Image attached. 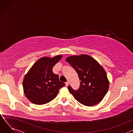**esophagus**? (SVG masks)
Segmentation results:
<instances>
[{
    "mask_svg": "<svg viewBox=\"0 0 133 133\" xmlns=\"http://www.w3.org/2000/svg\"><path fill=\"white\" fill-rule=\"evenodd\" d=\"M65 84H66V86H68V85H69V82H68V81L66 82L65 83Z\"/></svg>",
    "mask_w": 133,
    "mask_h": 133,
    "instance_id": "obj_1",
    "label": "esophagus"
}]
</instances>
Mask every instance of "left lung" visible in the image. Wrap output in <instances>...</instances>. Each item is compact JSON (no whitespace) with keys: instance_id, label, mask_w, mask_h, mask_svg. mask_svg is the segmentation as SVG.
Masks as SVG:
<instances>
[{"instance_id":"left-lung-1","label":"left lung","mask_w":133,"mask_h":133,"mask_svg":"<svg viewBox=\"0 0 133 133\" xmlns=\"http://www.w3.org/2000/svg\"><path fill=\"white\" fill-rule=\"evenodd\" d=\"M77 72L81 82L78 89H68L80 103L92 106L99 103L107 94L109 83L103 68L94 58L86 54L71 56L66 59Z\"/></svg>"}]
</instances>
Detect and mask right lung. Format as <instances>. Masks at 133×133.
<instances>
[{
	"label": "right lung",
	"mask_w": 133,
	"mask_h": 133,
	"mask_svg": "<svg viewBox=\"0 0 133 133\" xmlns=\"http://www.w3.org/2000/svg\"><path fill=\"white\" fill-rule=\"evenodd\" d=\"M62 57L59 55L52 58H41L26 74L23 83L24 92L31 102L43 104L50 102L57 96L59 90L65 86L59 81V75L52 71Z\"/></svg>",
	"instance_id": "add662e5"
}]
</instances>
